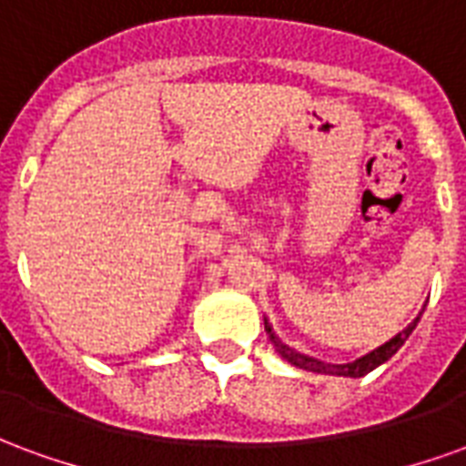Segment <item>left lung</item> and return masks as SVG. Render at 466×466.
Returning a JSON list of instances; mask_svg holds the SVG:
<instances>
[{
    "label": "left lung",
    "instance_id": "1",
    "mask_svg": "<svg viewBox=\"0 0 466 466\" xmlns=\"http://www.w3.org/2000/svg\"><path fill=\"white\" fill-rule=\"evenodd\" d=\"M420 317L421 314H417V317H414V322L407 324V329H401L400 334H394L390 342H384L381 347H377V350H371L370 354H364V357H360V360H354V361H347V364H332V361H322V360H317V357H309V354H302V351L292 350L289 344H284L282 339L274 334L272 324L267 322V319H264V329H267V334H269V342L274 344V350L279 351L289 364L299 367V370L317 371V374H334V377H364V374H370L371 370H377L380 364H384L390 357L397 354V350H400L401 344L407 342V337L414 332V327H417V322H420Z\"/></svg>",
    "mask_w": 466,
    "mask_h": 466
}]
</instances>
